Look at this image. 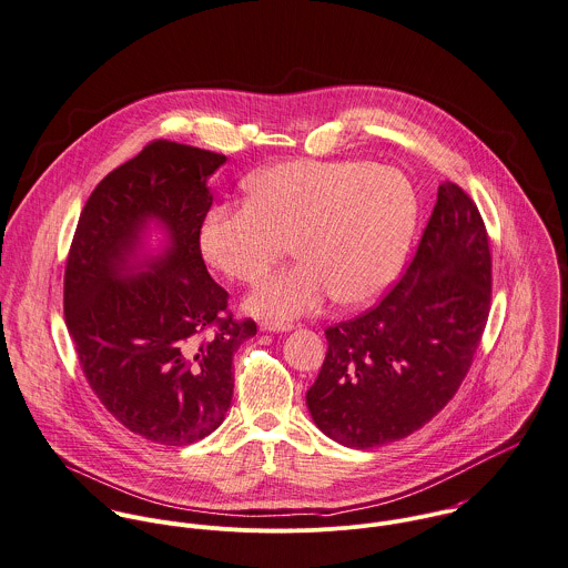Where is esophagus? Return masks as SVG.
I'll return each instance as SVG.
<instances>
[{"label":"esophagus","mask_w":568,"mask_h":568,"mask_svg":"<svg viewBox=\"0 0 568 568\" xmlns=\"http://www.w3.org/2000/svg\"><path fill=\"white\" fill-rule=\"evenodd\" d=\"M294 325L285 321H261L263 332H290Z\"/></svg>","instance_id":"34e87169"}]
</instances>
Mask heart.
Listing matches in <instances>:
<instances>
[{"label": "heart", "mask_w": 568, "mask_h": 568, "mask_svg": "<svg viewBox=\"0 0 568 568\" xmlns=\"http://www.w3.org/2000/svg\"><path fill=\"white\" fill-rule=\"evenodd\" d=\"M245 190L247 203L205 214L199 245L210 265L245 285L261 283L292 247L301 261L250 298V310L272 318L316 312L329 296L374 301L398 276L418 223L412 181L372 161H287Z\"/></svg>", "instance_id": "1"}]
</instances>
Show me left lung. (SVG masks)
Returning <instances> with one entry per match:
<instances>
[{
    "label": "left lung",
    "mask_w": 568,
    "mask_h": 568,
    "mask_svg": "<svg viewBox=\"0 0 568 568\" xmlns=\"http://www.w3.org/2000/svg\"><path fill=\"white\" fill-rule=\"evenodd\" d=\"M489 310L485 221L474 199L445 181L403 278L376 307L325 329V363L307 389L316 427L354 449L418 432L463 385Z\"/></svg>",
    "instance_id": "obj_1"
}]
</instances>
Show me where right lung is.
I'll use <instances>...</instances> for the list:
<instances>
[{"label": "right lung", "instance_id": "1", "mask_svg": "<svg viewBox=\"0 0 568 568\" xmlns=\"http://www.w3.org/2000/svg\"><path fill=\"white\" fill-rule=\"evenodd\" d=\"M223 163L219 152L150 141L92 190L65 258L63 316L81 372L112 418L156 445H192L223 423L232 356L256 334L252 318L227 310L199 245L207 179ZM150 217L166 225L171 245L130 277Z\"/></svg>", "mask_w": 568, "mask_h": 568}]
</instances>
